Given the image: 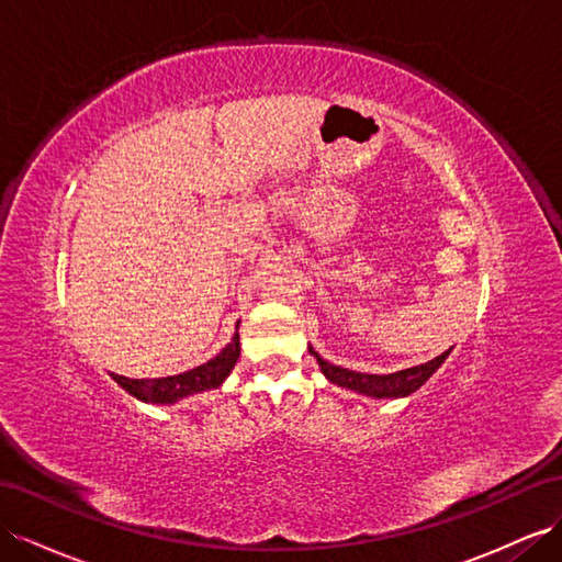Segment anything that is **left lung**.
<instances>
[{
  "label": "left lung",
  "instance_id": "obj_1",
  "mask_svg": "<svg viewBox=\"0 0 562 562\" xmlns=\"http://www.w3.org/2000/svg\"><path fill=\"white\" fill-rule=\"evenodd\" d=\"M449 352L451 350L435 357L432 361L420 363V367H412V369H404V371H397V373L378 375V373H359V371L336 367V363L326 361L310 345V355L316 359L318 369H322V373L326 375V381H330L333 385H338V387H347L352 392H359V394H363V397H373V400H402V397H408V394H414L420 385H426L428 378L439 367H442V363L449 357Z\"/></svg>",
  "mask_w": 562,
  "mask_h": 562
}]
</instances>
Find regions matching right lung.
Instances as JSON below:
<instances>
[{
  "label": "right lung",
  "instance_id": "add662e5",
  "mask_svg": "<svg viewBox=\"0 0 562 562\" xmlns=\"http://www.w3.org/2000/svg\"><path fill=\"white\" fill-rule=\"evenodd\" d=\"M238 324L232 336V342L222 347V352L212 357L210 361L201 363L191 371L168 375V378H125L111 373L113 381L127 390L132 397L142 400L146 404H175L184 397H191L195 392L215 390L220 387L229 373L234 371L236 361L240 357V340H238Z\"/></svg>",
  "mask_w": 562,
  "mask_h": 562
}]
</instances>
